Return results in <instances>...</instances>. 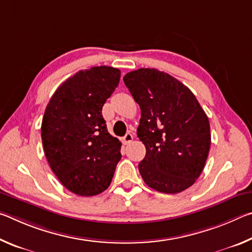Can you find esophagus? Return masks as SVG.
I'll return each mask as SVG.
<instances>
[{
    "instance_id": "obj_1",
    "label": "esophagus",
    "mask_w": 252,
    "mask_h": 252,
    "mask_svg": "<svg viewBox=\"0 0 252 252\" xmlns=\"http://www.w3.org/2000/svg\"><path fill=\"white\" fill-rule=\"evenodd\" d=\"M132 140H133V135H132L130 132L123 136V143L125 144H129L130 142H132Z\"/></svg>"
}]
</instances>
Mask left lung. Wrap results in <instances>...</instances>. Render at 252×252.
I'll use <instances>...</instances> for the list:
<instances>
[{"label":"left lung","instance_id":"left-lung-1","mask_svg":"<svg viewBox=\"0 0 252 252\" xmlns=\"http://www.w3.org/2000/svg\"><path fill=\"white\" fill-rule=\"evenodd\" d=\"M123 81L141 109L136 130L146 146L139 171L162 193H179L200 177L211 144L210 125L197 97L180 81L157 69L129 72Z\"/></svg>","mask_w":252,"mask_h":252}]
</instances>
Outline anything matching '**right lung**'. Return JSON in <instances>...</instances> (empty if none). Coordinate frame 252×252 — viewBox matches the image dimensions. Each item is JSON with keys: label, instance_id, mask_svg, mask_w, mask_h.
I'll return each mask as SVG.
<instances>
[{"label": "right lung", "instance_id": "add662e5", "mask_svg": "<svg viewBox=\"0 0 252 252\" xmlns=\"http://www.w3.org/2000/svg\"><path fill=\"white\" fill-rule=\"evenodd\" d=\"M120 76V70L105 65L81 70L60 85L46 105L41 126L46 160L60 182L78 195L108 189L121 159V142L109 133L102 117Z\"/></svg>", "mask_w": 252, "mask_h": 252}]
</instances>
